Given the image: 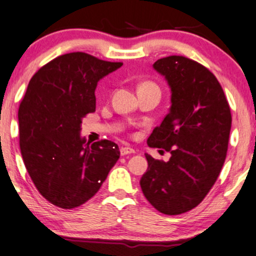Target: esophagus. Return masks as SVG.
I'll return each mask as SVG.
<instances>
[{
    "label": "esophagus",
    "instance_id": "34e87169",
    "mask_svg": "<svg viewBox=\"0 0 256 256\" xmlns=\"http://www.w3.org/2000/svg\"><path fill=\"white\" fill-rule=\"evenodd\" d=\"M132 153H134V150H133L132 147H128V146L120 147V156H128V154H132Z\"/></svg>",
    "mask_w": 256,
    "mask_h": 256
}]
</instances>
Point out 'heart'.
<instances>
[{
    "mask_svg": "<svg viewBox=\"0 0 256 256\" xmlns=\"http://www.w3.org/2000/svg\"><path fill=\"white\" fill-rule=\"evenodd\" d=\"M150 84V82H146V84ZM144 84H142V86H144Z\"/></svg>",
    "mask_w": 256,
    "mask_h": 256,
    "instance_id": "b5f03b06",
    "label": "heart"
}]
</instances>
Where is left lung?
I'll return each instance as SVG.
<instances>
[{"label": "left lung", "mask_w": 256, "mask_h": 256, "mask_svg": "<svg viewBox=\"0 0 256 256\" xmlns=\"http://www.w3.org/2000/svg\"><path fill=\"white\" fill-rule=\"evenodd\" d=\"M153 68L170 87V109L147 145L170 153L167 162L145 154L142 194L161 214L196 208L217 181L228 153L232 116L224 90L206 67L182 56L156 60Z\"/></svg>", "instance_id": "8db88e82"}]
</instances>
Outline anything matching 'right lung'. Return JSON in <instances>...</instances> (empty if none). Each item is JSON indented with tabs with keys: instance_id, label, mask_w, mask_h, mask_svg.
I'll return each mask as SVG.
<instances>
[{
	"instance_id": "right-lung-1",
	"label": "right lung",
	"mask_w": 256,
	"mask_h": 256,
	"mask_svg": "<svg viewBox=\"0 0 256 256\" xmlns=\"http://www.w3.org/2000/svg\"><path fill=\"white\" fill-rule=\"evenodd\" d=\"M122 64L67 53L28 82L18 110L20 153L36 188L53 205L74 208L86 203L120 159L117 144L87 142L80 131L82 118L96 109L97 82Z\"/></svg>"
}]
</instances>
